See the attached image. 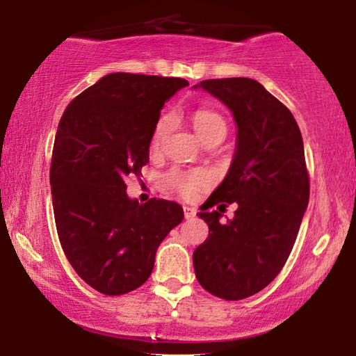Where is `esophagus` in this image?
Instances as JSON below:
<instances>
[{
    "label": "esophagus",
    "instance_id": "1",
    "mask_svg": "<svg viewBox=\"0 0 356 356\" xmlns=\"http://www.w3.org/2000/svg\"><path fill=\"white\" fill-rule=\"evenodd\" d=\"M183 211H184V217H186V218L196 217V209H193V207H189V206H184Z\"/></svg>",
    "mask_w": 356,
    "mask_h": 356
}]
</instances>
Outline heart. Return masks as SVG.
I'll return each instance as SVG.
<instances>
[{"label": "heart", "instance_id": "obj_1", "mask_svg": "<svg viewBox=\"0 0 356 356\" xmlns=\"http://www.w3.org/2000/svg\"><path fill=\"white\" fill-rule=\"evenodd\" d=\"M193 124L199 138L206 140L209 136L216 133H227V123L225 118L217 111L209 108H199L193 113ZM173 128V116L163 115L155 124L154 134H152V149H160L163 144L165 138H167L170 131ZM168 183L172 184L173 189L181 194L184 197H193L197 193V189L206 186L209 183L207 173L201 172V170H194V172H178L175 170L168 175Z\"/></svg>", "mask_w": 356, "mask_h": 356}]
</instances>
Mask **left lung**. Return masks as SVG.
<instances>
[{"mask_svg":"<svg viewBox=\"0 0 356 356\" xmlns=\"http://www.w3.org/2000/svg\"><path fill=\"white\" fill-rule=\"evenodd\" d=\"M194 87L223 102L238 128L230 170L197 213L209 236L194 251V272L209 293L243 300L279 275L295 245L309 199L303 139L291 111L254 79H207ZM225 202L238 209L233 221L220 224V214L207 209Z\"/></svg>","mask_w":356,"mask_h":356,"instance_id":"left-lung-1","label":"left lung"}]
</instances>
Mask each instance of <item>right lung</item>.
<instances>
[{
  "mask_svg": "<svg viewBox=\"0 0 356 356\" xmlns=\"http://www.w3.org/2000/svg\"><path fill=\"white\" fill-rule=\"evenodd\" d=\"M186 79L113 72L67 105L53 144L50 184L61 248L86 284L116 296L152 274L155 252L181 223L179 204L126 194L139 177L160 110Z\"/></svg>",
  "mask_w": 356,
  "mask_h": 356,
  "instance_id": "1",
  "label": "right lung"
}]
</instances>
